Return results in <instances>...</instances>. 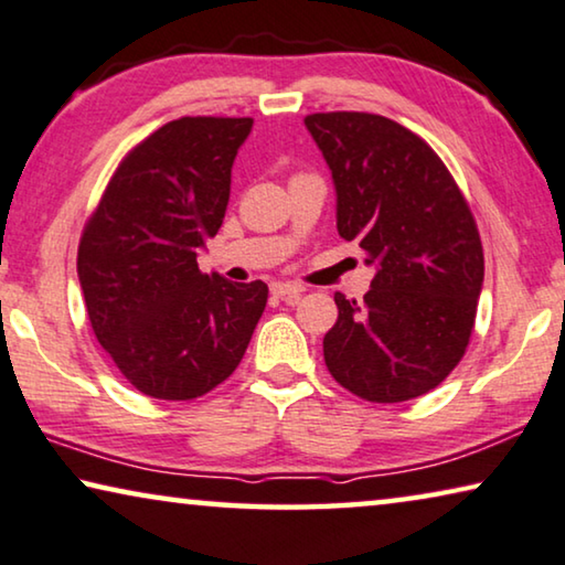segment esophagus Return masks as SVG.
Returning a JSON list of instances; mask_svg holds the SVG:
<instances>
[{
  "instance_id": "1",
  "label": "esophagus",
  "mask_w": 565,
  "mask_h": 565,
  "mask_svg": "<svg viewBox=\"0 0 565 565\" xmlns=\"http://www.w3.org/2000/svg\"><path fill=\"white\" fill-rule=\"evenodd\" d=\"M271 291H274V297H279V299H291V297H299L301 291H305V286L301 284H271Z\"/></svg>"
}]
</instances>
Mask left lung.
I'll use <instances>...</instances> for the list:
<instances>
[{
	"label": "left lung",
	"instance_id": "left-lung-1",
	"mask_svg": "<svg viewBox=\"0 0 565 565\" xmlns=\"http://www.w3.org/2000/svg\"><path fill=\"white\" fill-rule=\"evenodd\" d=\"M337 188V231L377 268L363 305L334 294L324 363L370 403L418 398L465 358L484 281L477 221L441 157L363 111L309 114Z\"/></svg>",
	"mask_w": 565,
	"mask_h": 565
}]
</instances>
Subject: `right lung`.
<instances>
[{"mask_svg": "<svg viewBox=\"0 0 565 565\" xmlns=\"http://www.w3.org/2000/svg\"><path fill=\"white\" fill-rule=\"evenodd\" d=\"M254 119L182 116L126 154L78 243L96 340L134 388L200 398L233 375L266 309L264 281L202 274L198 248L223 225L231 167Z\"/></svg>", "mask_w": 565, "mask_h": 565, "instance_id": "1", "label": "right lung"}]
</instances>
